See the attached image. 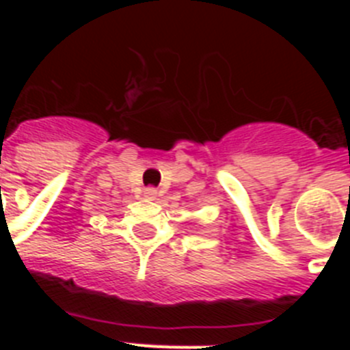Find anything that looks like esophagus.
I'll return each mask as SVG.
<instances>
[{
	"instance_id": "obj_1",
	"label": "esophagus",
	"mask_w": 350,
	"mask_h": 350,
	"mask_svg": "<svg viewBox=\"0 0 350 350\" xmlns=\"http://www.w3.org/2000/svg\"><path fill=\"white\" fill-rule=\"evenodd\" d=\"M144 194H145V198H156L157 191L154 189V187H147V189L144 191Z\"/></svg>"
}]
</instances>
